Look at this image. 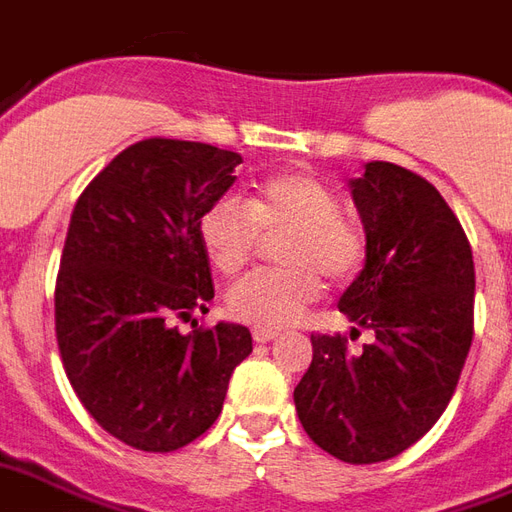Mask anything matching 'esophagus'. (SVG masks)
<instances>
[{
  "instance_id": "1",
  "label": "esophagus",
  "mask_w": 512,
  "mask_h": 512,
  "mask_svg": "<svg viewBox=\"0 0 512 512\" xmlns=\"http://www.w3.org/2000/svg\"><path fill=\"white\" fill-rule=\"evenodd\" d=\"M278 338V333L275 330H253V341L256 343H270Z\"/></svg>"
}]
</instances>
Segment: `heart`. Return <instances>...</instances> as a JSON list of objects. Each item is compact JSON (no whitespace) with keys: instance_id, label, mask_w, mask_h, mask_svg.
<instances>
[{"instance_id":"obj_1","label":"heart","mask_w":512,"mask_h":512,"mask_svg":"<svg viewBox=\"0 0 512 512\" xmlns=\"http://www.w3.org/2000/svg\"><path fill=\"white\" fill-rule=\"evenodd\" d=\"M341 196L311 174H281L261 182L248 199L223 196L201 215L207 259L223 275L240 272L261 234H283L281 270H259L226 294L229 313L256 330H281L319 300L327 281H349L365 261V234L343 215Z\"/></svg>"}]
</instances>
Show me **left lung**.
<instances>
[{"label":"left lung","instance_id":"1","mask_svg":"<svg viewBox=\"0 0 512 512\" xmlns=\"http://www.w3.org/2000/svg\"><path fill=\"white\" fill-rule=\"evenodd\" d=\"M365 229V264L338 308L371 333L363 352L343 335H311L313 360L294 387L305 434L346 464L404 453L442 417L472 346L475 261L439 190L395 163L371 160L349 179Z\"/></svg>","mask_w":512,"mask_h":512}]
</instances>
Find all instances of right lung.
<instances>
[{
    "label": "right lung",
    "mask_w": 512,
    "mask_h": 512,
    "mask_svg": "<svg viewBox=\"0 0 512 512\" xmlns=\"http://www.w3.org/2000/svg\"><path fill=\"white\" fill-rule=\"evenodd\" d=\"M240 163L201 141L147 138L122 149L70 215L54 292L62 365L100 428L136 450L199 439L253 352L242 324L177 330L215 297L199 223Z\"/></svg>",
    "instance_id": "1"
}]
</instances>
